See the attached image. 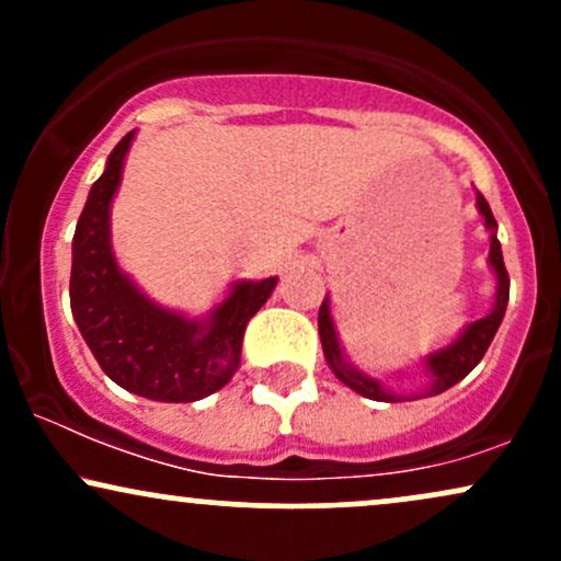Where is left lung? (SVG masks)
Masks as SVG:
<instances>
[{
    "mask_svg": "<svg viewBox=\"0 0 561 561\" xmlns=\"http://www.w3.org/2000/svg\"><path fill=\"white\" fill-rule=\"evenodd\" d=\"M478 210L482 214V218H485L488 231H491V253H488V261H491V268L495 272L493 311L488 313V317L472 321V324H469L467 330L454 340V343L443 347V351L430 353V356L424 358V366H427L430 371L427 388L422 392H414V396H398V392H392L388 385H382L375 377L364 375V371H358L356 366L345 362L337 332H334L330 300L324 298V302H321L319 308V337H321V347H324L327 364H330V369L334 371V377H337L340 382L347 385L351 390H356L358 396L371 398V401H388V403L416 401V398L422 396H437V392H446L448 388H454L459 379H465L469 371L482 362V356H485L488 345H491V340L495 337V332H499L501 327V319H504L506 313L508 274L504 266V255H501V242L499 237H495V227H499V224H495L491 205L485 203V197H482L480 192H478Z\"/></svg>",
    "mask_w": 561,
    "mask_h": 561,
    "instance_id": "1",
    "label": "left lung"
}]
</instances>
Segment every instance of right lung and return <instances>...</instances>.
I'll list each match as a JSON object with an SVG mask.
<instances>
[{
    "mask_svg": "<svg viewBox=\"0 0 561 561\" xmlns=\"http://www.w3.org/2000/svg\"><path fill=\"white\" fill-rule=\"evenodd\" d=\"M134 131L113 152L89 190L73 234L70 311L115 385L163 403H192L221 390L234 377L248 321L274 293L276 276L234 282L231 293L205 319L152 302L115 263L111 248V203Z\"/></svg>",
    "mask_w": 561,
    "mask_h": 561,
    "instance_id": "add662e5",
    "label": "right lung"
}]
</instances>
